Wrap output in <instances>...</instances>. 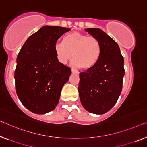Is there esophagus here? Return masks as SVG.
Segmentation results:
<instances>
[{
  "label": "esophagus",
  "instance_id": "34e87169",
  "mask_svg": "<svg viewBox=\"0 0 147 147\" xmlns=\"http://www.w3.org/2000/svg\"><path fill=\"white\" fill-rule=\"evenodd\" d=\"M71 72H72V73L78 74V71H76V69H71Z\"/></svg>",
  "mask_w": 147,
  "mask_h": 147
}]
</instances>
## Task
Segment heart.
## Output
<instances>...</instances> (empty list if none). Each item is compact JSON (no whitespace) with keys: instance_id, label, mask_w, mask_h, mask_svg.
Returning <instances> with one entry per match:
<instances>
[{"instance_id":"b5f03b06","label":"heart","mask_w":147,"mask_h":147,"mask_svg":"<svg viewBox=\"0 0 147 147\" xmlns=\"http://www.w3.org/2000/svg\"><path fill=\"white\" fill-rule=\"evenodd\" d=\"M63 43H56L55 52L61 64H67L73 57L72 65L88 70L96 66L101 55V45L94 36L75 32L65 37Z\"/></svg>"}]
</instances>
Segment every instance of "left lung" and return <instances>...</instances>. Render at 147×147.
I'll return each mask as SVG.
<instances>
[{
    "label": "left lung",
    "mask_w": 147,
    "mask_h": 147,
    "mask_svg": "<svg viewBox=\"0 0 147 147\" xmlns=\"http://www.w3.org/2000/svg\"><path fill=\"white\" fill-rule=\"evenodd\" d=\"M85 31L99 40L101 55L95 67L80 73L78 93L85 109L103 114L113 108L121 92L124 59L117 43L104 31L99 28Z\"/></svg>",
    "instance_id": "left-lung-1"
}]
</instances>
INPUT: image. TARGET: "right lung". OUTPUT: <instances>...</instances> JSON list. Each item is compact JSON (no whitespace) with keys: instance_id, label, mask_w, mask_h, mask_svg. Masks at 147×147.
<instances>
[{"instance_id":"right-lung-1","label":"right lung","mask_w":147,"mask_h":147,"mask_svg":"<svg viewBox=\"0 0 147 147\" xmlns=\"http://www.w3.org/2000/svg\"><path fill=\"white\" fill-rule=\"evenodd\" d=\"M70 30L60 26H43L28 38L18 55L14 73L16 94L33 113H48L58 104L71 69L57 60L55 45Z\"/></svg>"}]
</instances>
